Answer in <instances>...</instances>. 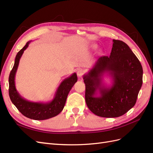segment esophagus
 Segmentation results:
<instances>
[{"label": "esophagus", "mask_w": 153, "mask_h": 153, "mask_svg": "<svg viewBox=\"0 0 153 153\" xmlns=\"http://www.w3.org/2000/svg\"><path fill=\"white\" fill-rule=\"evenodd\" d=\"M84 74V70L83 69H79L77 71V75L79 78H81Z\"/></svg>", "instance_id": "obj_1"}]
</instances>
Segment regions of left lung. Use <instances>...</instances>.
Instances as JSON below:
<instances>
[{"label":"left lung","mask_w":153,"mask_h":153,"mask_svg":"<svg viewBox=\"0 0 153 153\" xmlns=\"http://www.w3.org/2000/svg\"><path fill=\"white\" fill-rule=\"evenodd\" d=\"M105 73L112 77V86L107 88L102 83ZM142 76L141 64L128 45L113 39L110 56L100 57L83 77L88 108L100 117L121 116L135 105ZM98 93L100 96L97 97Z\"/></svg>","instance_id":"left-lung-1"}]
</instances>
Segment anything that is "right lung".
<instances>
[{
  "instance_id": "right-lung-1",
  "label": "right lung",
  "mask_w": 153,
  "mask_h": 153,
  "mask_svg": "<svg viewBox=\"0 0 153 153\" xmlns=\"http://www.w3.org/2000/svg\"><path fill=\"white\" fill-rule=\"evenodd\" d=\"M30 42H27L16 55L15 64L9 76V95L12 103L24 116L34 120H45L56 116L61 112L69 91L77 82V75L74 73L70 76L64 79L60 84L53 99L50 102L46 103L32 102L22 98L16 89L15 75L20 59Z\"/></svg>"
}]
</instances>
